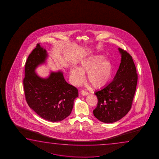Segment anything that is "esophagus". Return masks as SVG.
Here are the masks:
<instances>
[{
    "mask_svg": "<svg viewBox=\"0 0 159 159\" xmlns=\"http://www.w3.org/2000/svg\"><path fill=\"white\" fill-rule=\"evenodd\" d=\"M81 94L82 96H87L89 94V92L84 91V90H82V91H81Z\"/></svg>",
    "mask_w": 159,
    "mask_h": 159,
    "instance_id": "esophagus-1",
    "label": "esophagus"
}]
</instances>
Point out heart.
<instances>
[{"label":"heart","mask_w":159,"mask_h":159,"mask_svg":"<svg viewBox=\"0 0 159 159\" xmlns=\"http://www.w3.org/2000/svg\"><path fill=\"white\" fill-rule=\"evenodd\" d=\"M113 72L112 62L103 56L97 55L82 61L78 68H71L70 80L73 85L78 86L84 81L83 74L87 73L89 84L95 89H101L110 82Z\"/></svg>","instance_id":"b5f03b06"}]
</instances>
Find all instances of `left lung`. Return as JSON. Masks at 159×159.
<instances>
[{
    "mask_svg": "<svg viewBox=\"0 0 159 159\" xmlns=\"http://www.w3.org/2000/svg\"><path fill=\"white\" fill-rule=\"evenodd\" d=\"M121 60L113 81L94 93L98 99L93 110L96 118L110 124L119 121L130 110L137 83V74L132 57L119 48Z\"/></svg>",
    "mask_w": 159,
    "mask_h": 159,
    "instance_id": "1",
    "label": "left lung"
}]
</instances>
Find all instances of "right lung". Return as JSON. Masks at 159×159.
<instances>
[{
    "label": "right lung",
    "instance_id": "right-lung-1",
    "mask_svg": "<svg viewBox=\"0 0 159 159\" xmlns=\"http://www.w3.org/2000/svg\"><path fill=\"white\" fill-rule=\"evenodd\" d=\"M46 49L37 44L28 57L23 80L25 100L30 108L43 119L62 121L70 115L78 89L65 81L62 71L51 72L48 77H40L36 68L46 62Z\"/></svg>",
    "mask_w": 159,
    "mask_h": 159
}]
</instances>
